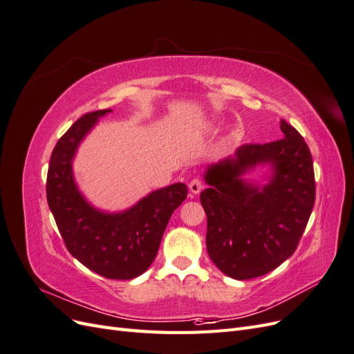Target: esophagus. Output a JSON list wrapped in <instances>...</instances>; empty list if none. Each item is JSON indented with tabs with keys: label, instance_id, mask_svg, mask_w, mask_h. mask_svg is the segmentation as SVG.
<instances>
[{
	"label": "esophagus",
	"instance_id": "1",
	"mask_svg": "<svg viewBox=\"0 0 354 354\" xmlns=\"http://www.w3.org/2000/svg\"><path fill=\"white\" fill-rule=\"evenodd\" d=\"M202 187H203V183H202V180H199V178H194L190 181V185H189V189H190V192L194 195H198L199 192L202 190Z\"/></svg>",
	"mask_w": 354,
	"mask_h": 354
}]
</instances>
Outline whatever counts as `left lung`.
<instances>
[{
  "label": "left lung",
  "mask_w": 354,
  "mask_h": 354,
  "mask_svg": "<svg viewBox=\"0 0 354 354\" xmlns=\"http://www.w3.org/2000/svg\"><path fill=\"white\" fill-rule=\"evenodd\" d=\"M283 138L243 145L234 156L208 167L201 192L207 214V251L212 263L233 279L246 281L274 270L294 254L316 196L313 159L304 138L281 121ZM269 163L266 187L241 176Z\"/></svg>",
  "instance_id": "8db88e82"
}]
</instances>
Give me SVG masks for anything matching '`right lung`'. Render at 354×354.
<instances>
[{"instance_id":"add662e5","label":"right lung","mask_w":354,"mask_h":354,"mask_svg":"<svg viewBox=\"0 0 354 354\" xmlns=\"http://www.w3.org/2000/svg\"><path fill=\"white\" fill-rule=\"evenodd\" d=\"M111 109L85 113L53 149L47 202L68 251L81 264L108 279H134L152 264L171 214L187 196L176 183L152 192L122 212H103L84 199L72 174V159L82 138Z\"/></svg>"}]
</instances>
